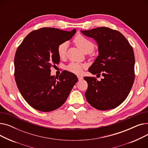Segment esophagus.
I'll return each instance as SVG.
<instances>
[{
	"label": "esophagus",
	"mask_w": 148,
	"mask_h": 148,
	"mask_svg": "<svg viewBox=\"0 0 148 148\" xmlns=\"http://www.w3.org/2000/svg\"><path fill=\"white\" fill-rule=\"evenodd\" d=\"M77 77H78V79H79V81H80V80H82L83 79V77L82 76L79 75V76H77Z\"/></svg>",
	"instance_id": "1"
}]
</instances>
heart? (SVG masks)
<instances>
[{"label": "heart", "instance_id": "b5f03b06", "mask_svg": "<svg viewBox=\"0 0 148 148\" xmlns=\"http://www.w3.org/2000/svg\"><path fill=\"white\" fill-rule=\"evenodd\" d=\"M75 45L85 54L90 53L95 49V45L91 41L82 35L77 36L74 40ZM68 43L66 42L60 44L58 47V53L60 58H64L66 53ZM84 66L77 63H71L68 65L66 69L68 71L79 74L82 71Z\"/></svg>", "mask_w": 148, "mask_h": 148}]
</instances>
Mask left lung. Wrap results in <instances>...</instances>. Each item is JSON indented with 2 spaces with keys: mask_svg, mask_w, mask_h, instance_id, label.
I'll list each match as a JSON object with an SVG mask.
<instances>
[{
  "mask_svg": "<svg viewBox=\"0 0 148 148\" xmlns=\"http://www.w3.org/2000/svg\"><path fill=\"white\" fill-rule=\"evenodd\" d=\"M82 33L92 38L98 45L99 55L89 68L100 81L93 77H84L88 84L85 92L88 102L99 110L119 106L128 97L134 81V51L121 32L106 27H99Z\"/></svg>",
  "mask_w": 148,
  "mask_h": 148,
  "instance_id": "obj_1",
  "label": "left lung"
}]
</instances>
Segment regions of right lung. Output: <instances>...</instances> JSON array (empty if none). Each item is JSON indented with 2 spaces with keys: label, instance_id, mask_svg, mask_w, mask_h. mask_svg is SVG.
I'll list each match as a JSON object with an SVG mask.
<instances>
[{
  "label": "right lung",
  "instance_id": "add662e5",
  "mask_svg": "<svg viewBox=\"0 0 148 148\" xmlns=\"http://www.w3.org/2000/svg\"><path fill=\"white\" fill-rule=\"evenodd\" d=\"M75 32V29L68 32L43 27L29 34L18 46L14 58L15 82L23 98L35 109L43 112L57 109L78 81L67 71L58 77L50 75L51 67L60 61L58 45Z\"/></svg>",
  "mask_w": 148,
  "mask_h": 148
}]
</instances>
